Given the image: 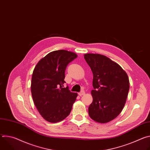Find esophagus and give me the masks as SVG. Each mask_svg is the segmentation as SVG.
Returning <instances> with one entry per match:
<instances>
[{
  "mask_svg": "<svg viewBox=\"0 0 150 150\" xmlns=\"http://www.w3.org/2000/svg\"><path fill=\"white\" fill-rule=\"evenodd\" d=\"M85 94V91H83V90H82V91H81V92H79V95L80 96H83Z\"/></svg>",
  "mask_w": 150,
  "mask_h": 150,
  "instance_id": "1",
  "label": "esophagus"
}]
</instances>
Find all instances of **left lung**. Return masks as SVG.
Returning <instances> with one entry per match:
<instances>
[{
  "label": "left lung",
  "instance_id": "obj_1",
  "mask_svg": "<svg viewBox=\"0 0 150 150\" xmlns=\"http://www.w3.org/2000/svg\"><path fill=\"white\" fill-rule=\"evenodd\" d=\"M84 58L93 74L89 116L97 122L108 123L123 108L129 90V78L119 65L105 56L87 53Z\"/></svg>",
  "mask_w": 150,
  "mask_h": 150
}]
</instances>
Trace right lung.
Wrapping results in <instances>:
<instances>
[{"mask_svg": "<svg viewBox=\"0 0 150 150\" xmlns=\"http://www.w3.org/2000/svg\"><path fill=\"white\" fill-rule=\"evenodd\" d=\"M77 57L65 50L52 52L36 65L32 75L31 91L34 104L46 120L57 123L70 114L78 94L64 88L65 72L68 64Z\"/></svg>", "mask_w": 150, "mask_h": 150, "instance_id": "add662e5", "label": "right lung"}]
</instances>
